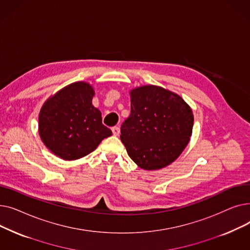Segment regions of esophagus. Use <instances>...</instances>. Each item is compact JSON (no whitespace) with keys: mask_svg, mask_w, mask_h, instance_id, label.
<instances>
[{"mask_svg":"<svg viewBox=\"0 0 250 250\" xmlns=\"http://www.w3.org/2000/svg\"><path fill=\"white\" fill-rule=\"evenodd\" d=\"M111 130H112L113 136H118V135H120V133H121V128L118 127V126H113L111 128Z\"/></svg>","mask_w":250,"mask_h":250,"instance_id":"1","label":"esophagus"}]
</instances>
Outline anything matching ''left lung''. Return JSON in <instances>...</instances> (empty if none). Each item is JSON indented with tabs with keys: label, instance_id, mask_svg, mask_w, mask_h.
I'll list each match as a JSON object with an SVG mask.
<instances>
[{
	"label": "left lung",
	"instance_id": "1",
	"mask_svg": "<svg viewBox=\"0 0 250 250\" xmlns=\"http://www.w3.org/2000/svg\"><path fill=\"white\" fill-rule=\"evenodd\" d=\"M130 114L121 127L128 156L144 170H158L174 162L190 140L193 114L174 92L144 85L129 91Z\"/></svg>",
	"mask_w": 250,
	"mask_h": 250
}]
</instances>
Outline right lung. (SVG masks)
Wrapping results in <instances>:
<instances>
[{"label": "right lung", "instance_id": "1", "mask_svg": "<svg viewBox=\"0 0 250 250\" xmlns=\"http://www.w3.org/2000/svg\"><path fill=\"white\" fill-rule=\"evenodd\" d=\"M94 88L79 81L48 97L39 111L38 133L45 147L65 161L93 152L111 130L102 125L101 112L92 104Z\"/></svg>", "mask_w": 250, "mask_h": 250}]
</instances>
